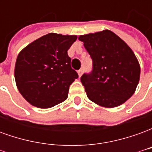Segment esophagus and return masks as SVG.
Returning a JSON list of instances; mask_svg holds the SVG:
<instances>
[{"label": "esophagus", "instance_id": "obj_1", "mask_svg": "<svg viewBox=\"0 0 152 152\" xmlns=\"http://www.w3.org/2000/svg\"><path fill=\"white\" fill-rule=\"evenodd\" d=\"M83 72H84V70H83V68H81V69H80L77 72H78V75H79V76L80 77L81 76V75L83 74Z\"/></svg>", "mask_w": 152, "mask_h": 152}]
</instances>
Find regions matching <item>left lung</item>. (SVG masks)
<instances>
[{
	"label": "left lung",
	"instance_id": "1",
	"mask_svg": "<svg viewBox=\"0 0 152 152\" xmlns=\"http://www.w3.org/2000/svg\"><path fill=\"white\" fill-rule=\"evenodd\" d=\"M93 59V71L80 80L87 97L96 104L113 108L133 95L140 78V65L130 47L110 30L78 37Z\"/></svg>",
	"mask_w": 152,
	"mask_h": 152
}]
</instances>
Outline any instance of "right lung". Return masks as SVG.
<instances>
[{
  "instance_id": "1",
  "label": "right lung",
  "mask_w": 152,
  "mask_h": 152,
  "mask_svg": "<svg viewBox=\"0 0 152 152\" xmlns=\"http://www.w3.org/2000/svg\"><path fill=\"white\" fill-rule=\"evenodd\" d=\"M76 39V35L52 32L34 40L18 53L15 82L31 105L50 108L67 99L69 86L78 78L67 55Z\"/></svg>"
}]
</instances>
